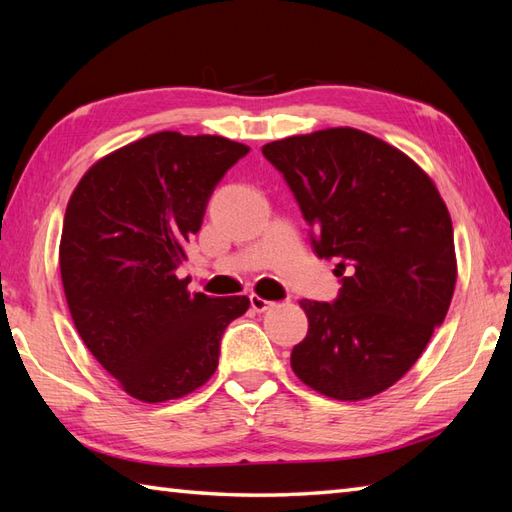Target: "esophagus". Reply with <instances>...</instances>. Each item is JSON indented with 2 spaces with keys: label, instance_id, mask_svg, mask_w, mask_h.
Here are the masks:
<instances>
[{
  "label": "esophagus",
  "instance_id": "1",
  "mask_svg": "<svg viewBox=\"0 0 512 512\" xmlns=\"http://www.w3.org/2000/svg\"><path fill=\"white\" fill-rule=\"evenodd\" d=\"M270 306H273V301H266L259 295H250V308H253L255 312H266Z\"/></svg>",
  "mask_w": 512,
  "mask_h": 512
}]
</instances>
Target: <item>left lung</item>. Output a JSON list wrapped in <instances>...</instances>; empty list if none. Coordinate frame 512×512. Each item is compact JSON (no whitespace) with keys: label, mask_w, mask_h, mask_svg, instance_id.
Returning a JSON list of instances; mask_svg holds the SVG:
<instances>
[{"label":"left lung","mask_w":512,"mask_h":512,"mask_svg":"<svg viewBox=\"0 0 512 512\" xmlns=\"http://www.w3.org/2000/svg\"><path fill=\"white\" fill-rule=\"evenodd\" d=\"M336 262L332 303L301 301L308 334L290 365L334 400H363L405 376L442 325L458 279L453 224L436 184L376 136L332 127L262 147Z\"/></svg>","instance_id":"8db88e82"}]
</instances>
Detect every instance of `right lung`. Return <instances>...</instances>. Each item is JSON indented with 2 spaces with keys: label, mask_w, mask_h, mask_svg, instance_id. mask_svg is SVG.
<instances>
[{
  "label": "right lung",
  "mask_w": 512,
  "mask_h": 512,
  "mask_svg": "<svg viewBox=\"0 0 512 512\" xmlns=\"http://www.w3.org/2000/svg\"><path fill=\"white\" fill-rule=\"evenodd\" d=\"M248 147L158 132L101 158L63 217L59 266L76 332L129 396L165 402L217 369L248 297L189 292L176 270L217 182Z\"/></svg>",
  "instance_id": "obj_1"
}]
</instances>
